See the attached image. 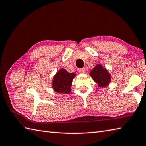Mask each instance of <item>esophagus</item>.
Segmentation results:
<instances>
[{"instance_id": "obj_1", "label": "esophagus", "mask_w": 146, "mask_h": 146, "mask_svg": "<svg viewBox=\"0 0 146 146\" xmlns=\"http://www.w3.org/2000/svg\"><path fill=\"white\" fill-rule=\"evenodd\" d=\"M79 72L80 73H84L85 72V69H84V68H82V69H79Z\"/></svg>"}]
</instances>
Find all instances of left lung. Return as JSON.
Masks as SVG:
<instances>
[{
  "label": "left lung",
  "mask_w": 146,
  "mask_h": 146,
  "mask_svg": "<svg viewBox=\"0 0 146 146\" xmlns=\"http://www.w3.org/2000/svg\"><path fill=\"white\" fill-rule=\"evenodd\" d=\"M90 76L99 87H106L111 82V76L106 69L98 64L90 72Z\"/></svg>",
  "instance_id": "8db88e82"
}]
</instances>
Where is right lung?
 Returning <instances> with one entry per match:
<instances>
[{
	"label": "right lung",
	"mask_w": 146,
	"mask_h": 146,
	"mask_svg": "<svg viewBox=\"0 0 146 146\" xmlns=\"http://www.w3.org/2000/svg\"><path fill=\"white\" fill-rule=\"evenodd\" d=\"M75 76V73H69L66 69H61L54 76L52 81L53 89L58 93H70L72 80Z\"/></svg>",
	"instance_id": "add662e5"
}]
</instances>
